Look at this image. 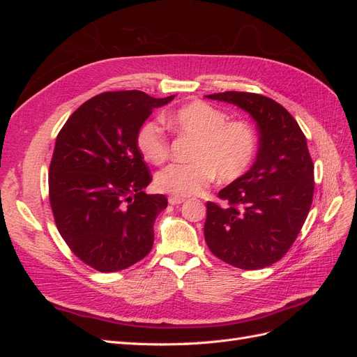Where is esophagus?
<instances>
[{
    "instance_id": "1",
    "label": "esophagus",
    "mask_w": 357,
    "mask_h": 357,
    "mask_svg": "<svg viewBox=\"0 0 357 357\" xmlns=\"http://www.w3.org/2000/svg\"><path fill=\"white\" fill-rule=\"evenodd\" d=\"M168 202L171 204V205H178V204H181V202H185V198H181V197H174V195H171L169 198H168Z\"/></svg>"
}]
</instances>
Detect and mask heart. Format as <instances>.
Instances as JSON below:
<instances>
[{"mask_svg":"<svg viewBox=\"0 0 357 357\" xmlns=\"http://www.w3.org/2000/svg\"><path fill=\"white\" fill-rule=\"evenodd\" d=\"M167 122L178 132L195 138L189 164H171L155 177V186L174 197L198 195L214 176L232 181L245 174L257 152L253 128L244 121H228V114L208 102L193 101L171 113ZM137 147L152 164H162L169 153L165 129L156 121L139 126Z\"/></svg>","mask_w":357,"mask_h":357,"instance_id":"obj_1","label":"heart"}]
</instances>
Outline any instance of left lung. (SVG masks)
Masks as SVG:
<instances>
[{
  "mask_svg": "<svg viewBox=\"0 0 357 357\" xmlns=\"http://www.w3.org/2000/svg\"><path fill=\"white\" fill-rule=\"evenodd\" d=\"M207 98L250 114L259 149L250 169L219 192L225 204L207 202L205 243L232 266H269L295 243L311 207L314 165L307 138L284 107L264 95L229 91Z\"/></svg>",
  "mask_w": 357,
  "mask_h": 357,
  "instance_id": "1",
  "label": "left lung"
}]
</instances>
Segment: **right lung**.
<instances>
[{"instance_id": "obj_1", "label": "right lung", "mask_w": 357, "mask_h": 357, "mask_svg": "<svg viewBox=\"0 0 357 357\" xmlns=\"http://www.w3.org/2000/svg\"><path fill=\"white\" fill-rule=\"evenodd\" d=\"M176 95L104 92L75 110L56 137L49 168V198L63 241L100 273L142 261L153 245V223L165 195H147L150 171L137 132L153 109Z\"/></svg>"}]
</instances>
